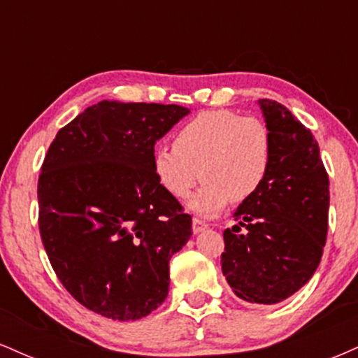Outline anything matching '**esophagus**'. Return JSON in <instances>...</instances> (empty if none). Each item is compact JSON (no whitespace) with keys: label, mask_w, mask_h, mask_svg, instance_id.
Returning a JSON list of instances; mask_svg holds the SVG:
<instances>
[{"label":"esophagus","mask_w":358,"mask_h":358,"mask_svg":"<svg viewBox=\"0 0 358 358\" xmlns=\"http://www.w3.org/2000/svg\"><path fill=\"white\" fill-rule=\"evenodd\" d=\"M207 227H208V225L205 224L203 220L196 219V217H195V219H193V222H192V229H193V232H195V234H199L200 231H203V229H207Z\"/></svg>","instance_id":"34e87169"}]
</instances>
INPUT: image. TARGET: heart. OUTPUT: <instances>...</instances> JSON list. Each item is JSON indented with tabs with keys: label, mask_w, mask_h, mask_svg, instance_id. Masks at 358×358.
I'll return each instance as SVG.
<instances>
[{
	"label": "heart",
	"mask_w": 358,
	"mask_h": 358,
	"mask_svg": "<svg viewBox=\"0 0 358 358\" xmlns=\"http://www.w3.org/2000/svg\"><path fill=\"white\" fill-rule=\"evenodd\" d=\"M175 148L159 146L153 171L175 199H187L199 178L203 185L190 207L212 217L232 200L244 202L261 190L273 163V134L262 119L231 109L202 110L176 131Z\"/></svg>",
	"instance_id": "heart-1"
}]
</instances>
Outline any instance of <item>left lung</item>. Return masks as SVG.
<instances>
[{"mask_svg": "<svg viewBox=\"0 0 358 358\" xmlns=\"http://www.w3.org/2000/svg\"><path fill=\"white\" fill-rule=\"evenodd\" d=\"M273 134L264 185L224 231L222 273L241 299L274 305L313 276L328 234L330 188L318 143L285 106L259 99Z\"/></svg>", "mask_w": 358, "mask_h": 358, "instance_id": "obj_1", "label": "left lung"}]
</instances>
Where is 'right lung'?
Here are the masks:
<instances>
[{
  "instance_id": "add662e5",
  "label": "right lung",
  "mask_w": 358,
  "mask_h": 358,
  "mask_svg": "<svg viewBox=\"0 0 358 358\" xmlns=\"http://www.w3.org/2000/svg\"><path fill=\"white\" fill-rule=\"evenodd\" d=\"M190 113L101 101L57 133L38 176V229L59 281L106 318L139 320L168 294L192 215L156 180L155 143Z\"/></svg>"
}]
</instances>
